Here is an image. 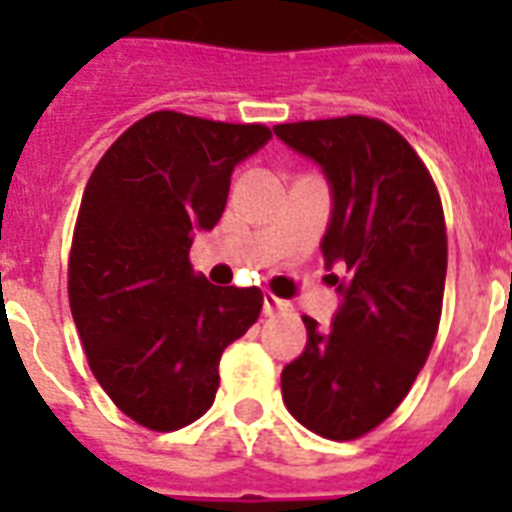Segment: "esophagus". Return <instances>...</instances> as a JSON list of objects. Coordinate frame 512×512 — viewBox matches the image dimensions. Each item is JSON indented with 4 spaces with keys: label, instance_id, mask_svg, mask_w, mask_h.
Wrapping results in <instances>:
<instances>
[{
    "label": "esophagus",
    "instance_id": "1",
    "mask_svg": "<svg viewBox=\"0 0 512 512\" xmlns=\"http://www.w3.org/2000/svg\"><path fill=\"white\" fill-rule=\"evenodd\" d=\"M289 308H292V305H289L287 300H281V297L271 295V292H268V295L263 297V311H265V316H273V313H287Z\"/></svg>",
    "mask_w": 512,
    "mask_h": 512
}]
</instances>
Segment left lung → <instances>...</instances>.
<instances>
[{
	"instance_id": "left-lung-1",
	"label": "left lung",
	"mask_w": 512,
	"mask_h": 512,
	"mask_svg": "<svg viewBox=\"0 0 512 512\" xmlns=\"http://www.w3.org/2000/svg\"><path fill=\"white\" fill-rule=\"evenodd\" d=\"M327 172L335 209L321 241L340 265L342 305L327 332L303 316L308 345L284 366L281 396L300 425L353 441L404 401L436 340L446 281L441 196L401 132L372 116L276 124Z\"/></svg>"
}]
</instances>
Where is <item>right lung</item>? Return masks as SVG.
I'll use <instances>...</instances> for the list:
<instances>
[{"label":"right lung","mask_w":512,"mask_h":512,"mask_svg":"<svg viewBox=\"0 0 512 512\" xmlns=\"http://www.w3.org/2000/svg\"><path fill=\"white\" fill-rule=\"evenodd\" d=\"M265 124L154 111L92 170L68 255V303L87 364L130 420L191 425L220 388V356L263 311L257 287H215L188 260L193 231L223 217L233 167Z\"/></svg>","instance_id":"obj_1"}]
</instances>
